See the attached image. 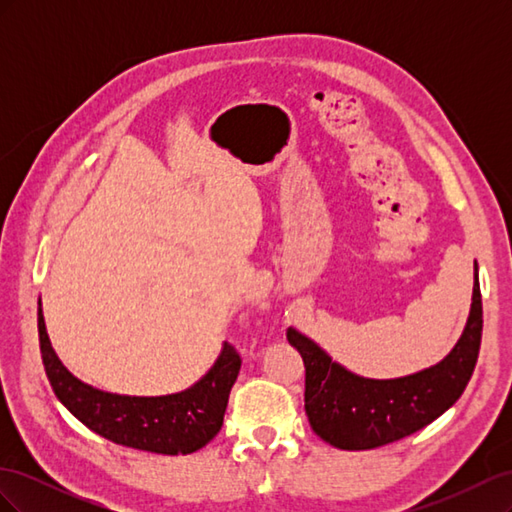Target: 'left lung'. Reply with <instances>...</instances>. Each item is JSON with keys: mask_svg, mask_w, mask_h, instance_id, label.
Masks as SVG:
<instances>
[{"mask_svg": "<svg viewBox=\"0 0 512 512\" xmlns=\"http://www.w3.org/2000/svg\"><path fill=\"white\" fill-rule=\"evenodd\" d=\"M478 269V267H476ZM483 333L478 273L470 318L453 352L414 376L367 380L331 361L312 339L288 329L290 346L305 365V412L318 436L344 451H369L427 427L466 391Z\"/></svg>", "mask_w": 512, "mask_h": 512, "instance_id": "obj_1", "label": "left lung"}]
</instances>
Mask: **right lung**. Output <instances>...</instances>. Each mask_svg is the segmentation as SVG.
Instances as JSON below:
<instances>
[{"label":"right lung","instance_id":"1","mask_svg":"<svg viewBox=\"0 0 512 512\" xmlns=\"http://www.w3.org/2000/svg\"><path fill=\"white\" fill-rule=\"evenodd\" d=\"M40 352L55 395L83 425L121 446L158 455H190L209 444L224 423L241 354L224 344L220 359L192 389L164 397H128L94 389L61 365L38 312Z\"/></svg>","mask_w":512,"mask_h":512}]
</instances>
